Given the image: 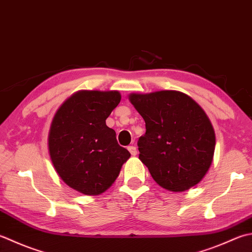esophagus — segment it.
<instances>
[{
	"label": "esophagus",
	"instance_id": "34e87169",
	"mask_svg": "<svg viewBox=\"0 0 252 252\" xmlns=\"http://www.w3.org/2000/svg\"><path fill=\"white\" fill-rule=\"evenodd\" d=\"M127 150H129V152L131 153V155H133V156H135L137 154V150H136L135 146L131 145V146L127 147Z\"/></svg>",
	"mask_w": 252,
	"mask_h": 252
}]
</instances>
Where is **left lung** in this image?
I'll return each instance as SVG.
<instances>
[{"mask_svg": "<svg viewBox=\"0 0 252 252\" xmlns=\"http://www.w3.org/2000/svg\"><path fill=\"white\" fill-rule=\"evenodd\" d=\"M130 101L145 121L137 141L140 156L157 184L179 192L195 186L213 160L215 133L203 109L176 91L132 94Z\"/></svg>", "mask_w": 252, "mask_h": 252, "instance_id": "left-lung-1", "label": "left lung"}]
</instances>
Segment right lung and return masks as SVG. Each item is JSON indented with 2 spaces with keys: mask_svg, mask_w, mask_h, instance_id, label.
Segmentation results:
<instances>
[{
  "mask_svg": "<svg viewBox=\"0 0 252 252\" xmlns=\"http://www.w3.org/2000/svg\"><path fill=\"white\" fill-rule=\"evenodd\" d=\"M120 100L119 92H78L52 120L48 141L54 168L67 186L86 195L109 188L131 156L106 126Z\"/></svg>",
  "mask_w": 252,
  "mask_h": 252,
  "instance_id": "add662e5",
  "label": "right lung"
}]
</instances>
